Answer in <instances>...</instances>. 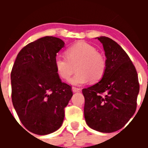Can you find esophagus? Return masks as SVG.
I'll return each instance as SVG.
<instances>
[{"label":"esophagus","instance_id":"34e87169","mask_svg":"<svg viewBox=\"0 0 148 148\" xmlns=\"http://www.w3.org/2000/svg\"><path fill=\"white\" fill-rule=\"evenodd\" d=\"M71 89H72V92H74V93H75V92H79L81 91V89H79V88H77L75 87V86H73V87L71 88Z\"/></svg>","mask_w":148,"mask_h":148}]
</instances>
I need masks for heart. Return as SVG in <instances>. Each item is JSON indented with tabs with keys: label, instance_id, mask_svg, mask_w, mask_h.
Here are the masks:
<instances>
[{
	"label": "heart",
	"instance_id": "b5f03b06",
	"mask_svg": "<svg viewBox=\"0 0 148 148\" xmlns=\"http://www.w3.org/2000/svg\"><path fill=\"white\" fill-rule=\"evenodd\" d=\"M66 56L57 55L54 64L58 74L63 79H68L77 66V74L69 80L71 84L79 86L90 80L97 82L104 75L105 58L93 46L78 42L67 49Z\"/></svg>",
	"mask_w": 148,
	"mask_h": 148
}]
</instances>
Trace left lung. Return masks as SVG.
Instances as JSON below:
<instances>
[{
	"label": "left lung",
	"instance_id": "left-lung-1",
	"mask_svg": "<svg viewBox=\"0 0 148 148\" xmlns=\"http://www.w3.org/2000/svg\"><path fill=\"white\" fill-rule=\"evenodd\" d=\"M102 44L106 69L100 81L82 89L84 118L89 127L104 133L123 127L135 114L140 91L138 73L121 46L106 36Z\"/></svg>",
	"mask_w": 148,
	"mask_h": 148
}]
</instances>
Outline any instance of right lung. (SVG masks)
Masks as SVG:
<instances>
[{"instance_id": "obj_1", "label": "right lung", "mask_w": 148, "mask_h": 148, "mask_svg": "<svg viewBox=\"0 0 148 148\" xmlns=\"http://www.w3.org/2000/svg\"><path fill=\"white\" fill-rule=\"evenodd\" d=\"M64 44L56 37L38 38L20 51L12 69L13 105L23 126L36 135H48L61 127L64 108L73 95L54 64Z\"/></svg>"}]
</instances>
